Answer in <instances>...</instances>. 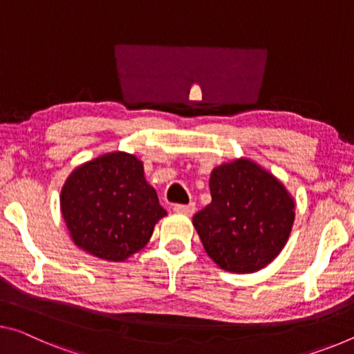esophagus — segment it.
I'll list each match as a JSON object with an SVG mask.
<instances>
[{
	"instance_id": "1",
	"label": "esophagus",
	"mask_w": 354,
	"mask_h": 354,
	"mask_svg": "<svg viewBox=\"0 0 354 354\" xmlns=\"http://www.w3.org/2000/svg\"><path fill=\"white\" fill-rule=\"evenodd\" d=\"M196 210V205L193 203H189L187 205H182V204H177L174 205V212H177V214H183V215H193Z\"/></svg>"
}]
</instances>
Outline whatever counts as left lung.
Segmentation results:
<instances>
[{
  "label": "left lung",
  "instance_id": "1",
  "mask_svg": "<svg viewBox=\"0 0 354 354\" xmlns=\"http://www.w3.org/2000/svg\"><path fill=\"white\" fill-rule=\"evenodd\" d=\"M212 203L193 216L209 257L236 274L257 272L286 245L295 223V199L269 171L248 158L216 166Z\"/></svg>",
  "mask_w": 354,
  "mask_h": 354
}]
</instances>
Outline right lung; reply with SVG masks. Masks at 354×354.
<instances>
[{
    "label": "right lung",
    "mask_w": 354,
    "mask_h": 354,
    "mask_svg": "<svg viewBox=\"0 0 354 354\" xmlns=\"http://www.w3.org/2000/svg\"><path fill=\"white\" fill-rule=\"evenodd\" d=\"M69 237L104 261H127L150 241L166 210L138 156L112 151L69 174L59 196Z\"/></svg>",
    "instance_id": "1"
}]
</instances>
